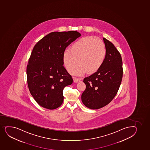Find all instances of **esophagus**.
Segmentation results:
<instances>
[{
  "instance_id": "obj_1",
  "label": "esophagus",
  "mask_w": 150,
  "mask_h": 150,
  "mask_svg": "<svg viewBox=\"0 0 150 150\" xmlns=\"http://www.w3.org/2000/svg\"><path fill=\"white\" fill-rule=\"evenodd\" d=\"M81 79L80 78H74V82L75 83L80 82L81 81Z\"/></svg>"
}]
</instances>
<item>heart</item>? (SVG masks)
Returning a JSON list of instances; mask_svg holds the SVG:
<instances>
[{
    "instance_id": "b5f03b06",
    "label": "heart",
    "mask_w": 150,
    "mask_h": 150,
    "mask_svg": "<svg viewBox=\"0 0 150 150\" xmlns=\"http://www.w3.org/2000/svg\"><path fill=\"white\" fill-rule=\"evenodd\" d=\"M105 55L106 48L102 40L86 37L79 39L71 45L69 50L65 51L63 62L70 74L74 73L78 63L79 66L76 74L82 75L85 72L90 74L99 69Z\"/></svg>"
}]
</instances>
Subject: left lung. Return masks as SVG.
I'll return each instance as SVG.
<instances>
[{
  "mask_svg": "<svg viewBox=\"0 0 150 150\" xmlns=\"http://www.w3.org/2000/svg\"><path fill=\"white\" fill-rule=\"evenodd\" d=\"M105 60L99 69L84 78L86 88L81 98L84 105L92 110L103 108L111 102L117 93L123 77L122 60L114 45L105 38Z\"/></svg>",
  "mask_w": 150,
  "mask_h": 150,
  "instance_id": "1",
  "label": "left lung"
}]
</instances>
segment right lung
Masks as SVG:
<instances>
[{"label":"right lung","mask_w":150,"mask_h":150,"mask_svg":"<svg viewBox=\"0 0 150 150\" xmlns=\"http://www.w3.org/2000/svg\"><path fill=\"white\" fill-rule=\"evenodd\" d=\"M81 35L75 31L54 32L34 46L26 69L28 86L36 102L44 108L54 110L63 103V89L73 83L63 66V53Z\"/></svg>","instance_id":"right-lung-1"}]
</instances>
